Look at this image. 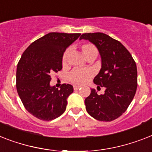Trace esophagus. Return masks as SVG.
I'll list each match as a JSON object with an SVG mask.
<instances>
[{
    "instance_id": "34e87169",
    "label": "esophagus",
    "mask_w": 152,
    "mask_h": 152,
    "mask_svg": "<svg viewBox=\"0 0 152 152\" xmlns=\"http://www.w3.org/2000/svg\"><path fill=\"white\" fill-rule=\"evenodd\" d=\"M80 87H81V86H80V85H74L73 86L74 90H78V89L80 88Z\"/></svg>"
}]
</instances>
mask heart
Instances as JSON below:
<instances>
[{"instance_id":"1","label":"heart","mask_w":152,"mask_h":152,"mask_svg":"<svg viewBox=\"0 0 152 152\" xmlns=\"http://www.w3.org/2000/svg\"><path fill=\"white\" fill-rule=\"evenodd\" d=\"M81 51H82L83 56L87 59L90 58H95L97 56V49L94 45L92 44H84L80 47ZM69 54V50H66L64 52L62 56V62L63 64L66 63L68 59V56ZM93 76V71L91 69H76L72 70L69 75V80L71 82L77 84H83L84 83Z\"/></svg>"}]
</instances>
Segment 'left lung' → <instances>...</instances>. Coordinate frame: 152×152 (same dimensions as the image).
<instances>
[{
  "label": "left lung",
  "mask_w": 152,
  "mask_h": 152,
  "mask_svg": "<svg viewBox=\"0 0 152 152\" xmlns=\"http://www.w3.org/2000/svg\"><path fill=\"white\" fill-rule=\"evenodd\" d=\"M94 44L102 58V68L94 79L104 94L91 89L85 99L87 112L97 120L110 122L126 112L137 87V70L132 55L120 42L103 33H83L80 40Z\"/></svg>",
  "instance_id": "obj_1"
}]
</instances>
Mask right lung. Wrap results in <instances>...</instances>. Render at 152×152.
<instances>
[{
  "label": "right lung",
  "mask_w": 152,
  "mask_h": 152,
  "mask_svg": "<svg viewBox=\"0 0 152 152\" xmlns=\"http://www.w3.org/2000/svg\"><path fill=\"white\" fill-rule=\"evenodd\" d=\"M80 36L49 33L32 43L21 57L16 72L17 92L26 109L37 119L52 120L66 109L73 87L66 83L59 90L52 87L50 76L62 69L65 50Z\"/></svg>",
  "instance_id": "obj_1"
}]
</instances>
